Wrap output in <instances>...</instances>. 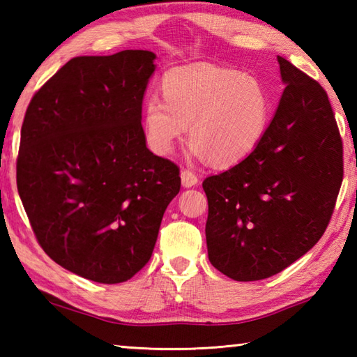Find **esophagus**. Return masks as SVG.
<instances>
[{
    "instance_id": "esophagus-1",
    "label": "esophagus",
    "mask_w": 357,
    "mask_h": 357,
    "mask_svg": "<svg viewBox=\"0 0 357 357\" xmlns=\"http://www.w3.org/2000/svg\"><path fill=\"white\" fill-rule=\"evenodd\" d=\"M181 181H183V185L184 187H193V185H197L198 178H197V174L193 173V172L183 170V172H181Z\"/></svg>"
}]
</instances>
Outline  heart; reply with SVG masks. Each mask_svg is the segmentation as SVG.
<instances>
[{
  "mask_svg": "<svg viewBox=\"0 0 357 357\" xmlns=\"http://www.w3.org/2000/svg\"><path fill=\"white\" fill-rule=\"evenodd\" d=\"M162 93L144 102V129L154 153L167 155L185 134L190 153L215 167H231L261 143L271 119V98L252 75L214 64L173 69Z\"/></svg>",
  "mask_w": 357,
  "mask_h": 357,
  "instance_id": "1",
  "label": "heart"
}]
</instances>
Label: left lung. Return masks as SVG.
Segmentation results:
<instances>
[{
    "label": "left lung",
    "mask_w": 357,
    "mask_h": 357,
    "mask_svg": "<svg viewBox=\"0 0 357 357\" xmlns=\"http://www.w3.org/2000/svg\"><path fill=\"white\" fill-rule=\"evenodd\" d=\"M285 89L261 143L203 181L211 264L238 282L279 274L328 228L343 179V146L321 84L277 56Z\"/></svg>",
    "instance_id": "left-lung-1"
}]
</instances>
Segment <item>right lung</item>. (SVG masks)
<instances>
[{
    "mask_svg": "<svg viewBox=\"0 0 357 357\" xmlns=\"http://www.w3.org/2000/svg\"><path fill=\"white\" fill-rule=\"evenodd\" d=\"M155 55L66 63L26 108L17 189L53 261L99 283L129 280L153 255L179 168L146 148L142 104Z\"/></svg>",
    "mask_w": 357,
    "mask_h": 357,
    "instance_id": "1",
    "label": "right lung"
}]
</instances>
